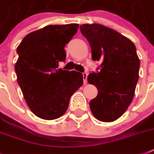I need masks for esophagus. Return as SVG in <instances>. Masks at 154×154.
Masks as SVG:
<instances>
[{"instance_id":"esophagus-1","label":"esophagus","mask_w":154,"mask_h":154,"mask_svg":"<svg viewBox=\"0 0 154 154\" xmlns=\"http://www.w3.org/2000/svg\"><path fill=\"white\" fill-rule=\"evenodd\" d=\"M87 76H88V74L86 72H83L82 73V78H83V82L84 84H86L87 83Z\"/></svg>"}]
</instances>
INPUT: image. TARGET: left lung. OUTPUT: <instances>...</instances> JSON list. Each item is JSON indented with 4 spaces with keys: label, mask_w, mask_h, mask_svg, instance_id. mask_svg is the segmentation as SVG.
<instances>
[{
    "label": "left lung",
    "mask_w": 154,
    "mask_h": 154,
    "mask_svg": "<svg viewBox=\"0 0 154 154\" xmlns=\"http://www.w3.org/2000/svg\"><path fill=\"white\" fill-rule=\"evenodd\" d=\"M80 30L90 43L93 60L101 62L99 71L87 78L98 91L90 108L97 120L112 122L125 112L134 97L140 66L136 48L130 39L103 25L82 24Z\"/></svg>",
    "instance_id": "8db88e82"
}]
</instances>
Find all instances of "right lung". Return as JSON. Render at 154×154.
Here are the masks:
<instances>
[{"mask_svg":"<svg viewBox=\"0 0 154 154\" xmlns=\"http://www.w3.org/2000/svg\"><path fill=\"white\" fill-rule=\"evenodd\" d=\"M79 24L49 25L28 34L17 47L18 84L34 115L51 120L65 113L70 98L83 83L82 74L58 68L65 61L64 47Z\"/></svg>","mask_w":154,"mask_h":154,"instance_id":"obj_1","label":"right lung"}]
</instances>
